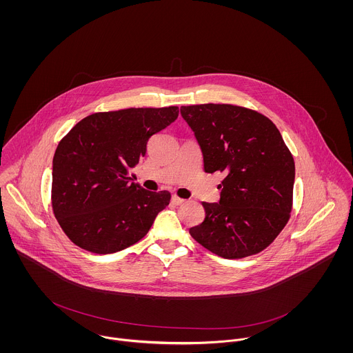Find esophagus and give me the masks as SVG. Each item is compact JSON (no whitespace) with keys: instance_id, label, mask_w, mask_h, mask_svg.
<instances>
[{"instance_id":"34e87169","label":"esophagus","mask_w":353,"mask_h":353,"mask_svg":"<svg viewBox=\"0 0 353 353\" xmlns=\"http://www.w3.org/2000/svg\"><path fill=\"white\" fill-rule=\"evenodd\" d=\"M171 202H172V205H175V206H178V205H182L185 200L183 199H181V197H178V196H172V199H171Z\"/></svg>"}]
</instances>
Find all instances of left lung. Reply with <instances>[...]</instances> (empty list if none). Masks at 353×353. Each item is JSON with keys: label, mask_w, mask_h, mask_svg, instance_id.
Masks as SVG:
<instances>
[{"label": "left lung", "mask_w": 353, "mask_h": 353, "mask_svg": "<svg viewBox=\"0 0 353 353\" xmlns=\"http://www.w3.org/2000/svg\"><path fill=\"white\" fill-rule=\"evenodd\" d=\"M201 147L205 172H223L220 201L202 202L205 219L189 230L209 252L239 259L265 250L287 225L295 161L276 125L234 104L182 105Z\"/></svg>", "instance_id": "8db88e82"}]
</instances>
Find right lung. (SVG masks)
<instances>
[{"instance_id": "right-lung-1", "label": "right lung", "mask_w": 353, "mask_h": 353, "mask_svg": "<svg viewBox=\"0 0 353 353\" xmlns=\"http://www.w3.org/2000/svg\"><path fill=\"white\" fill-rule=\"evenodd\" d=\"M176 105L95 112L59 141L52 159L51 206L65 235L95 254L121 252L150 231L171 200L130 183L129 171L153 134L172 123Z\"/></svg>"}]
</instances>
